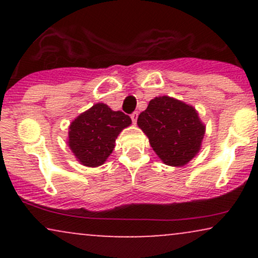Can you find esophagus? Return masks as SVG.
Listing matches in <instances>:
<instances>
[{
	"mask_svg": "<svg viewBox=\"0 0 258 258\" xmlns=\"http://www.w3.org/2000/svg\"><path fill=\"white\" fill-rule=\"evenodd\" d=\"M131 119L133 121V123L137 122V119H138V112L137 111H135L133 114H131Z\"/></svg>",
	"mask_w": 258,
	"mask_h": 258,
	"instance_id": "1",
	"label": "esophagus"
}]
</instances>
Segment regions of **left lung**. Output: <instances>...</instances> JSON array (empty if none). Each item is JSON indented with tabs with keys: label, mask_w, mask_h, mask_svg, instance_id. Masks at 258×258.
Listing matches in <instances>:
<instances>
[{
	"label": "left lung",
	"mask_w": 258,
	"mask_h": 258,
	"mask_svg": "<svg viewBox=\"0 0 258 258\" xmlns=\"http://www.w3.org/2000/svg\"><path fill=\"white\" fill-rule=\"evenodd\" d=\"M137 125L161 161L174 167L184 166L199 153L205 135V125L193 106L168 96L150 100Z\"/></svg>",
	"instance_id": "left-lung-1"
}]
</instances>
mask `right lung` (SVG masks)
Wrapping results in <instances>:
<instances>
[{"label": "right lung", "mask_w": 258, "mask_h": 258, "mask_svg": "<svg viewBox=\"0 0 258 258\" xmlns=\"http://www.w3.org/2000/svg\"><path fill=\"white\" fill-rule=\"evenodd\" d=\"M131 123L128 115L98 103L70 123L68 144L80 164L88 167L100 166L114 150L115 139L120 132Z\"/></svg>", "instance_id": "obj_1"}]
</instances>
